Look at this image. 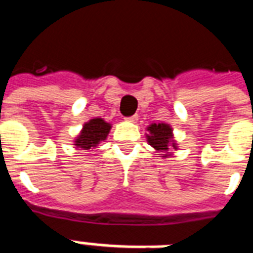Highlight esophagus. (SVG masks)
<instances>
[{
  "label": "esophagus",
  "instance_id": "1",
  "mask_svg": "<svg viewBox=\"0 0 253 253\" xmlns=\"http://www.w3.org/2000/svg\"><path fill=\"white\" fill-rule=\"evenodd\" d=\"M127 122H131V123H136L138 122V115H132V117H128V118H125Z\"/></svg>",
  "mask_w": 253,
  "mask_h": 253
}]
</instances>
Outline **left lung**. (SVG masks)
Returning <instances> with one entry per match:
<instances>
[{
  "label": "left lung",
  "instance_id": "left-lung-1",
  "mask_svg": "<svg viewBox=\"0 0 253 253\" xmlns=\"http://www.w3.org/2000/svg\"><path fill=\"white\" fill-rule=\"evenodd\" d=\"M146 138L148 144L163 159L170 158L173 155V152H170L172 150H178L177 142L173 136V128L168 123H151L147 127Z\"/></svg>",
  "mask_w": 253,
  "mask_h": 253
}]
</instances>
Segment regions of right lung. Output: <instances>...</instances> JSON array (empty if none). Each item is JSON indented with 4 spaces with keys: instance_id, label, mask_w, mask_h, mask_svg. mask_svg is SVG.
<instances>
[{
    "instance_id": "1",
    "label": "right lung",
    "mask_w": 253,
    "mask_h": 253,
    "mask_svg": "<svg viewBox=\"0 0 253 253\" xmlns=\"http://www.w3.org/2000/svg\"><path fill=\"white\" fill-rule=\"evenodd\" d=\"M111 130V123L103 118H93L84 123L80 134L73 140V146L80 150H93L99 143L106 140Z\"/></svg>"
}]
</instances>
